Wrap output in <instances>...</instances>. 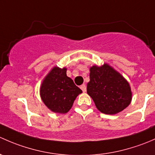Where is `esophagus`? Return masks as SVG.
I'll list each match as a JSON object with an SVG mask.
<instances>
[{
    "label": "esophagus",
    "instance_id": "1",
    "mask_svg": "<svg viewBox=\"0 0 155 155\" xmlns=\"http://www.w3.org/2000/svg\"><path fill=\"white\" fill-rule=\"evenodd\" d=\"M81 89H82V91L84 92H85L86 91H87V87H86L85 84H82V85L81 86Z\"/></svg>",
    "mask_w": 155,
    "mask_h": 155
}]
</instances>
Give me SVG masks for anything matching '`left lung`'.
Here are the masks:
<instances>
[{"label": "left lung", "instance_id": "8db88e82", "mask_svg": "<svg viewBox=\"0 0 155 155\" xmlns=\"http://www.w3.org/2000/svg\"><path fill=\"white\" fill-rule=\"evenodd\" d=\"M87 93L97 109L105 114H116L131 101L132 93L127 81L109 65L90 68Z\"/></svg>", "mask_w": 155, "mask_h": 155}]
</instances>
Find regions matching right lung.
Instances as JSON below:
<instances>
[{"instance_id":"add662e5","label":"right lung","mask_w":155,"mask_h":155,"mask_svg":"<svg viewBox=\"0 0 155 155\" xmlns=\"http://www.w3.org/2000/svg\"><path fill=\"white\" fill-rule=\"evenodd\" d=\"M82 92L66 75V68L54 67L43 81L41 98L51 111L66 113L72 107L76 97Z\"/></svg>"}]
</instances>
